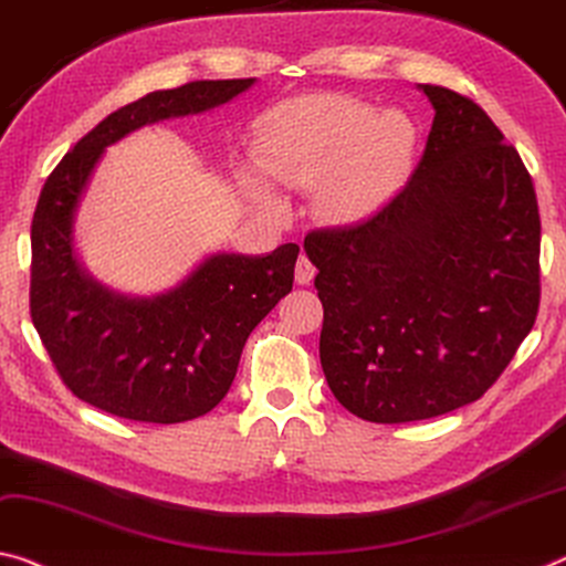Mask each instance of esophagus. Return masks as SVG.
Here are the masks:
<instances>
[{"instance_id": "esophagus-1", "label": "esophagus", "mask_w": 566, "mask_h": 566, "mask_svg": "<svg viewBox=\"0 0 566 566\" xmlns=\"http://www.w3.org/2000/svg\"><path fill=\"white\" fill-rule=\"evenodd\" d=\"M315 274H317V266L310 262L307 254H302L297 259V266H294V280H297V284H310L315 280Z\"/></svg>"}]
</instances>
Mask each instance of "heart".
<instances>
[{
	"label": "heart",
	"mask_w": 566,
	"mask_h": 566,
	"mask_svg": "<svg viewBox=\"0 0 566 566\" xmlns=\"http://www.w3.org/2000/svg\"><path fill=\"white\" fill-rule=\"evenodd\" d=\"M416 125L398 111L345 95H319L284 107L259 138V166L274 181L317 188L332 219L370 217L396 196L416 156ZM259 196H269L259 178H249Z\"/></svg>",
	"instance_id": "heart-1"
}]
</instances>
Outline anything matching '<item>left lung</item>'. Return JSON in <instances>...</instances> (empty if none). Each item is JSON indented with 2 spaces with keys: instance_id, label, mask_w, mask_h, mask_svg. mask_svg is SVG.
Instances as JSON below:
<instances>
[{
  "instance_id": "obj_1",
  "label": "left lung",
  "mask_w": 566,
  "mask_h": 566,
  "mask_svg": "<svg viewBox=\"0 0 566 566\" xmlns=\"http://www.w3.org/2000/svg\"><path fill=\"white\" fill-rule=\"evenodd\" d=\"M423 93L436 118L410 181L365 221L304 237L322 370L370 423L479 400L539 312L542 221L522 156L471 97Z\"/></svg>"
}]
</instances>
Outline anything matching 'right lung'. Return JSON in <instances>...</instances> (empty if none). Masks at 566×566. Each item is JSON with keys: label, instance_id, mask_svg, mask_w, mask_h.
Returning a JSON list of instances; mask_svg holds the SVG:
<instances>
[{"label": "right lung", "instance_id": "obj_1", "mask_svg": "<svg viewBox=\"0 0 566 566\" xmlns=\"http://www.w3.org/2000/svg\"><path fill=\"white\" fill-rule=\"evenodd\" d=\"M254 85L193 80L156 90L95 125L42 186L32 219L30 315L65 388L87 406L140 423H184L219 406L241 349L292 292L300 247L266 256L217 254L154 300L90 280L73 251V217L103 150L146 123L203 113Z\"/></svg>", "mask_w": 566, "mask_h": 566}]
</instances>
